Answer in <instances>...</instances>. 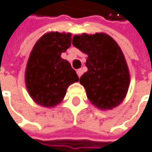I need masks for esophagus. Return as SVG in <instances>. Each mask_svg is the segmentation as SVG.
<instances>
[{
	"instance_id": "34e87169",
	"label": "esophagus",
	"mask_w": 152,
	"mask_h": 152,
	"mask_svg": "<svg viewBox=\"0 0 152 152\" xmlns=\"http://www.w3.org/2000/svg\"><path fill=\"white\" fill-rule=\"evenodd\" d=\"M77 75L80 77L81 75H82V74H83V70L82 69H77Z\"/></svg>"
}]
</instances>
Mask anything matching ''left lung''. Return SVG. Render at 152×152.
<instances>
[{
    "mask_svg": "<svg viewBox=\"0 0 152 152\" xmlns=\"http://www.w3.org/2000/svg\"><path fill=\"white\" fill-rule=\"evenodd\" d=\"M72 44L87 54V72L80 77L91 103L100 109H113L127 94L130 74L124 54L109 35H75Z\"/></svg>",
    "mask_w": 152,
    "mask_h": 152,
    "instance_id": "left-lung-1",
    "label": "left lung"
}]
</instances>
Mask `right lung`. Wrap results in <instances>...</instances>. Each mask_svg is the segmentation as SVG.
<instances>
[{"label": "right lung", "mask_w": 152, "mask_h": 152, "mask_svg": "<svg viewBox=\"0 0 152 152\" xmlns=\"http://www.w3.org/2000/svg\"><path fill=\"white\" fill-rule=\"evenodd\" d=\"M71 34L50 32L42 36L29 55L25 82L31 98L39 105L58 104L71 84L79 80L75 71L61 53L71 46Z\"/></svg>", "instance_id": "obj_1"}]
</instances>
